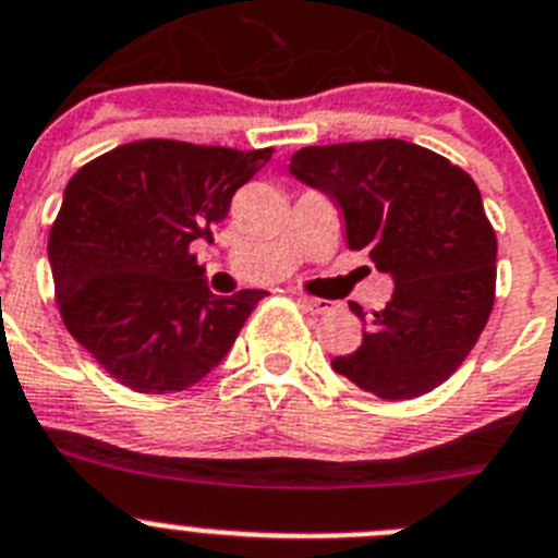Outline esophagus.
<instances>
[{
    "label": "esophagus",
    "mask_w": 558,
    "mask_h": 558,
    "mask_svg": "<svg viewBox=\"0 0 558 558\" xmlns=\"http://www.w3.org/2000/svg\"><path fill=\"white\" fill-rule=\"evenodd\" d=\"M299 304H301V310H306V312H310V315H326V312L331 310V301L310 299V295H301Z\"/></svg>",
    "instance_id": "esophagus-1"
}]
</instances>
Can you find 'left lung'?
<instances>
[{
    "label": "left lung",
    "instance_id": "1",
    "mask_svg": "<svg viewBox=\"0 0 558 558\" xmlns=\"http://www.w3.org/2000/svg\"><path fill=\"white\" fill-rule=\"evenodd\" d=\"M290 172L331 196L348 246L367 248L395 279L359 350L331 367L391 402L441 386L465 362L496 299V232L471 174L402 140L301 147ZM350 310L367 317L359 304Z\"/></svg>",
    "mask_w": 558,
    "mask_h": 558
}]
</instances>
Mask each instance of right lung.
Here are the masks:
<instances>
[{
    "label": "right lung",
    "mask_w": 558,
    "mask_h": 558,
    "mask_svg": "<svg viewBox=\"0 0 558 558\" xmlns=\"http://www.w3.org/2000/svg\"><path fill=\"white\" fill-rule=\"evenodd\" d=\"M274 156L140 140L84 163L49 230L62 323L109 378L185 391L227 355L265 290L214 295L191 243L214 241L235 191Z\"/></svg>",
    "instance_id": "add662e5"
}]
</instances>
